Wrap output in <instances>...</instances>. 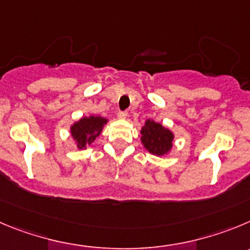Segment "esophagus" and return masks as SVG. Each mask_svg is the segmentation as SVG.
Listing matches in <instances>:
<instances>
[{"label": "esophagus", "instance_id": "34e87169", "mask_svg": "<svg viewBox=\"0 0 250 250\" xmlns=\"http://www.w3.org/2000/svg\"><path fill=\"white\" fill-rule=\"evenodd\" d=\"M117 117L120 118V120H125V118L128 117V113L125 111H121L117 113Z\"/></svg>", "mask_w": 250, "mask_h": 250}]
</instances>
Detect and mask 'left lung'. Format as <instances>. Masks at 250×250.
<instances>
[{
	"instance_id": "1",
	"label": "left lung",
	"mask_w": 250,
	"mask_h": 250,
	"mask_svg": "<svg viewBox=\"0 0 250 250\" xmlns=\"http://www.w3.org/2000/svg\"><path fill=\"white\" fill-rule=\"evenodd\" d=\"M175 134L154 120H146L141 128V142L146 150L157 157H165L174 146Z\"/></svg>"
}]
</instances>
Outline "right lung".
Listing matches in <instances>:
<instances>
[{
    "mask_svg": "<svg viewBox=\"0 0 250 250\" xmlns=\"http://www.w3.org/2000/svg\"><path fill=\"white\" fill-rule=\"evenodd\" d=\"M108 120L101 116H83L79 121H75L70 125V134L75 142L76 148L83 150L86 146H91L101 134L102 129L107 125Z\"/></svg>",
    "mask_w": 250,
    "mask_h": 250,
    "instance_id": "right-lung-1",
    "label": "right lung"
}]
</instances>
